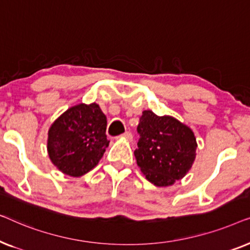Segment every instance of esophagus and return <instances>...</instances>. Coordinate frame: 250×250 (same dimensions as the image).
Masks as SVG:
<instances>
[{"instance_id":"1","label":"esophagus","mask_w":250,"mask_h":250,"mask_svg":"<svg viewBox=\"0 0 250 250\" xmlns=\"http://www.w3.org/2000/svg\"><path fill=\"white\" fill-rule=\"evenodd\" d=\"M123 138L126 139V140H129V141H131V140L133 139V135H132L131 132H125L124 134H123Z\"/></svg>"}]
</instances>
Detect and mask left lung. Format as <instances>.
I'll list each match as a JSON object with an SVG mask.
<instances>
[{
	"label": "left lung",
	"mask_w": 250,
	"mask_h": 250,
	"mask_svg": "<svg viewBox=\"0 0 250 250\" xmlns=\"http://www.w3.org/2000/svg\"><path fill=\"white\" fill-rule=\"evenodd\" d=\"M140 139L134 156L146 179L157 187L172 186L186 176L196 158L192 129L170 116L145 110L138 125Z\"/></svg>",
	"instance_id": "1"
}]
</instances>
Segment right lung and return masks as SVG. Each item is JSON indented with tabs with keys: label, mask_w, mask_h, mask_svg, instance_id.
<instances>
[{
	"label": "right lung",
	"mask_w": 250,
	"mask_h": 250,
	"mask_svg": "<svg viewBox=\"0 0 250 250\" xmlns=\"http://www.w3.org/2000/svg\"><path fill=\"white\" fill-rule=\"evenodd\" d=\"M107 117L97 104L74 105L64 111L49 129L47 153L58 169L78 177L94 168L109 141Z\"/></svg>",
	"instance_id": "obj_1"
}]
</instances>
